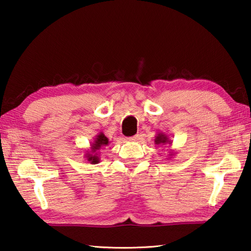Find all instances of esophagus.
Listing matches in <instances>:
<instances>
[{"label": "esophagus", "mask_w": 251, "mask_h": 251, "mask_svg": "<svg viewBox=\"0 0 251 251\" xmlns=\"http://www.w3.org/2000/svg\"><path fill=\"white\" fill-rule=\"evenodd\" d=\"M141 138H142V135L141 134H136L135 136H133V137H129L128 139H129V141H131V142H137Z\"/></svg>", "instance_id": "34e87169"}]
</instances>
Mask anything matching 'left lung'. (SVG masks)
<instances>
[{
	"label": "left lung",
	"instance_id": "left-lung-1",
	"mask_svg": "<svg viewBox=\"0 0 251 251\" xmlns=\"http://www.w3.org/2000/svg\"><path fill=\"white\" fill-rule=\"evenodd\" d=\"M156 145H165V144H172L168 137L165 134H157L155 138Z\"/></svg>",
	"mask_w": 251,
	"mask_h": 251
}]
</instances>
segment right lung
I'll return each instance as SVG.
<instances>
[{
    "instance_id": "add662e5",
    "label": "right lung",
    "mask_w": 251,
    "mask_h": 251,
    "mask_svg": "<svg viewBox=\"0 0 251 251\" xmlns=\"http://www.w3.org/2000/svg\"><path fill=\"white\" fill-rule=\"evenodd\" d=\"M108 145V138L103 133H100L96 136L94 143L92 144L91 151H87V154L85 155L88 161H91V164H97L100 161V157L97 155V151L100 150V147Z\"/></svg>"
}]
</instances>
